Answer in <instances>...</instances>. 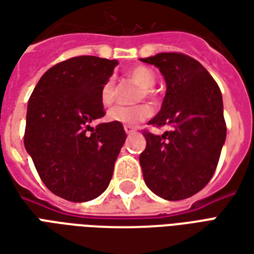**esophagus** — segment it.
Returning <instances> with one entry per match:
<instances>
[{
  "label": "esophagus",
  "mask_w": 254,
  "mask_h": 254,
  "mask_svg": "<svg viewBox=\"0 0 254 254\" xmlns=\"http://www.w3.org/2000/svg\"><path fill=\"white\" fill-rule=\"evenodd\" d=\"M124 129H125V132H127V134H130V133H133L134 130H136V127H130V125H125V127H124Z\"/></svg>",
  "instance_id": "1"
}]
</instances>
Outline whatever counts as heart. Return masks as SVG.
I'll return each instance as SVG.
<instances>
[{
    "instance_id": "b5f03b06",
    "label": "heart",
    "mask_w": 254,
    "mask_h": 254,
    "mask_svg": "<svg viewBox=\"0 0 254 254\" xmlns=\"http://www.w3.org/2000/svg\"><path fill=\"white\" fill-rule=\"evenodd\" d=\"M127 78L143 88V92H140V99H143L144 96L147 98L152 96V88L156 84V74L152 69L137 65L127 72ZM114 99H116V84L113 78H107L100 87V102L103 106H110ZM152 114H154V109L151 105H138L133 107L116 106L109 110L107 118L110 121L124 124V125H137L140 122L148 120Z\"/></svg>"
}]
</instances>
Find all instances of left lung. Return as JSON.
<instances>
[{
  "label": "left lung",
  "mask_w": 254,
  "mask_h": 254,
  "mask_svg": "<svg viewBox=\"0 0 254 254\" xmlns=\"http://www.w3.org/2000/svg\"><path fill=\"white\" fill-rule=\"evenodd\" d=\"M141 61L159 67L167 88L162 109L148 124L171 127L162 136L144 132V181L165 200L188 198L212 178L226 141L222 92L207 69L189 56L159 53Z\"/></svg>",
  "instance_id": "8db88e82"
}]
</instances>
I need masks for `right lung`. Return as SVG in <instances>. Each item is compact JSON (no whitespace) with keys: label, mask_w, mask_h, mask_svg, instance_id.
Wrapping results in <instances>:
<instances>
[{"label":"right lung","mask_w":254,"mask_h":254,"mask_svg":"<svg viewBox=\"0 0 254 254\" xmlns=\"http://www.w3.org/2000/svg\"><path fill=\"white\" fill-rule=\"evenodd\" d=\"M117 60L81 56L50 67L28 100L24 145L43 184L73 202L107 189L127 133L122 124H89L105 116L100 87Z\"/></svg>","instance_id":"right-lung-1"}]
</instances>
